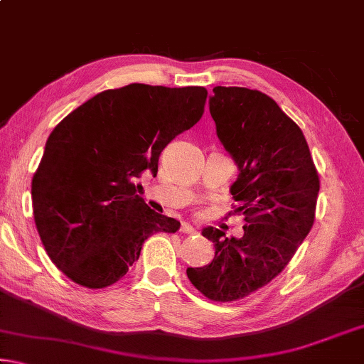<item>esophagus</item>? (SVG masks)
<instances>
[{
	"label": "esophagus",
	"mask_w": 364,
	"mask_h": 364,
	"mask_svg": "<svg viewBox=\"0 0 364 364\" xmlns=\"http://www.w3.org/2000/svg\"><path fill=\"white\" fill-rule=\"evenodd\" d=\"M180 232H183V234H196L197 231H196L194 228L191 226V225H188V223H183V225H181V228H180Z\"/></svg>",
	"instance_id": "esophagus-1"
}]
</instances>
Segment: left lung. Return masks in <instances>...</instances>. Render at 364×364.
Segmentation results:
<instances>
[{
  "label": "left lung",
  "mask_w": 364,
  "mask_h": 364,
  "mask_svg": "<svg viewBox=\"0 0 364 364\" xmlns=\"http://www.w3.org/2000/svg\"><path fill=\"white\" fill-rule=\"evenodd\" d=\"M210 114L225 149L239 167L231 186L242 215V237L205 228L215 258L188 268L193 286L213 301L247 297L273 281L315 223L319 176L300 127L262 91L215 86Z\"/></svg>",
  "instance_id": "1"
}]
</instances>
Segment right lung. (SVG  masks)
Masks as SVG:
<instances>
[{"mask_svg": "<svg viewBox=\"0 0 364 364\" xmlns=\"http://www.w3.org/2000/svg\"><path fill=\"white\" fill-rule=\"evenodd\" d=\"M202 86L132 83L106 90L58 123L32 180L35 225L51 262L88 289L115 284L156 232L180 221L138 196L144 171L204 114Z\"/></svg>", "mask_w": 364, "mask_h": 364, "instance_id": "1", "label": "right lung"}]
</instances>
